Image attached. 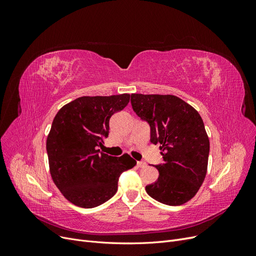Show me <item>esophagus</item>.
<instances>
[{"label": "esophagus", "mask_w": 256, "mask_h": 256, "mask_svg": "<svg viewBox=\"0 0 256 256\" xmlns=\"http://www.w3.org/2000/svg\"><path fill=\"white\" fill-rule=\"evenodd\" d=\"M136 166L138 168H145L147 164H146V162H144V161H138L136 162Z\"/></svg>", "instance_id": "esophagus-1"}]
</instances>
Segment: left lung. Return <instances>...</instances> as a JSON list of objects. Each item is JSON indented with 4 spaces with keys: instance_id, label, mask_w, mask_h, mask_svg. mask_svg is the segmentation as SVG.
<instances>
[{
    "instance_id": "8db88e82",
    "label": "left lung",
    "mask_w": 256,
    "mask_h": 256,
    "mask_svg": "<svg viewBox=\"0 0 256 256\" xmlns=\"http://www.w3.org/2000/svg\"><path fill=\"white\" fill-rule=\"evenodd\" d=\"M138 118L150 124V142L160 144L164 164L158 180L146 186L158 202L178 206L196 194L207 173L209 138L198 112L173 95L131 94Z\"/></svg>"
}]
</instances>
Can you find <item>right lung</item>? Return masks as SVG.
I'll return each instance as SVG.
<instances>
[{
	"label": "right lung",
	"mask_w": 256,
	"mask_h": 256,
	"mask_svg": "<svg viewBox=\"0 0 256 256\" xmlns=\"http://www.w3.org/2000/svg\"><path fill=\"white\" fill-rule=\"evenodd\" d=\"M129 100V94L83 96L54 118L47 138L50 173L70 203L83 208L104 204L118 191L120 174L136 164L127 154L118 158L97 150L109 136L111 116Z\"/></svg>",
	"instance_id": "obj_1"
}]
</instances>
